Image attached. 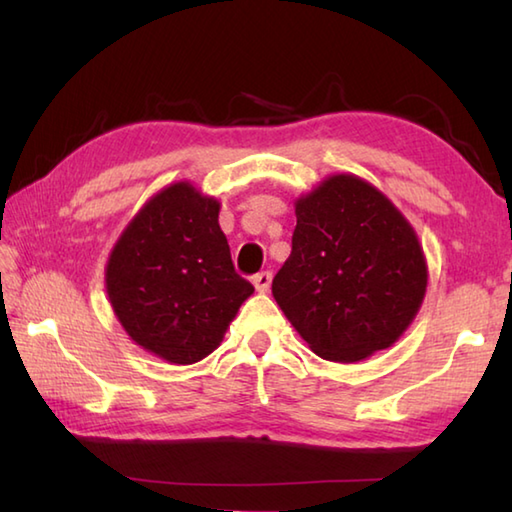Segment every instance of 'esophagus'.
<instances>
[{"instance_id": "esophagus-1", "label": "esophagus", "mask_w": 512, "mask_h": 512, "mask_svg": "<svg viewBox=\"0 0 512 512\" xmlns=\"http://www.w3.org/2000/svg\"><path fill=\"white\" fill-rule=\"evenodd\" d=\"M252 283H254L258 294H265V291H269V287H271V274H269V271H263V274H256Z\"/></svg>"}]
</instances>
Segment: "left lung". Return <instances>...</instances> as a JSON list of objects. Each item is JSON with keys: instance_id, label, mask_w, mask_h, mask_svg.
Returning <instances> with one entry per match:
<instances>
[{"instance_id": "8db88e82", "label": "left lung", "mask_w": 512, "mask_h": 512, "mask_svg": "<svg viewBox=\"0 0 512 512\" xmlns=\"http://www.w3.org/2000/svg\"><path fill=\"white\" fill-rule=\"evenodd\" d=\"M291 254L271 283L316 356L353 364L389 349L420 311L429 265L391 198L338 172L296 198Z\"/></svg>"}]
</instances>
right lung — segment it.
I'll use <instances>...</instances> for the list:
<instances>
[{"mask_svg": "<svg viewBox=\"0 0 512 512\" xmlns=\"http://www.w3.org/2000/svg\"><path fill=\"white\" fill-rule=\"evenodd\" d=\"M221 201L190 181L150 196L106 263V294L134 344L170 364L210 356L254 294L234 271Z\"/></svg>", "mask_w": 512, "mask_h": 512, "instance_id": "1", "label": "right lung"}]
</instances>
